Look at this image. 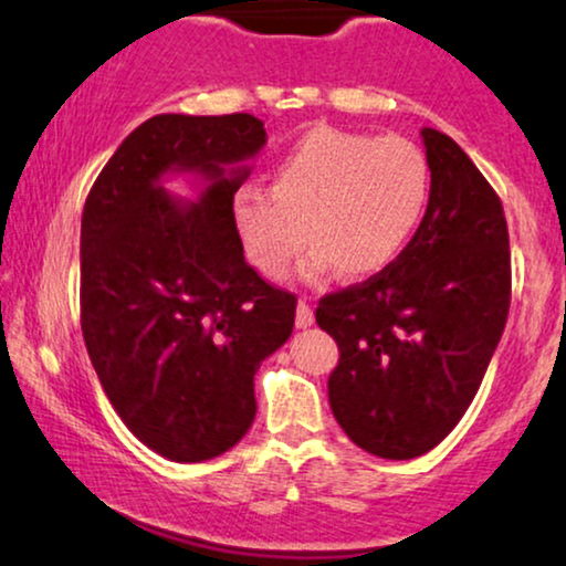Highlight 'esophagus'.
<instances>
[{"instance_id": "1", "label": "esophagus", "mask_w": 566, "mask_h": 566, "mask_svg": "<svg viewBox=\"0 0 566 566\" xmlns=\"http://www.w3.org/2000/svg\"><path fill=\"white\" fill-rule=\"evenodd\" d=\"M295 324L301 326V329H305V326H311V324H313V308H311L308 297H301V301H297V316H295Z\"/></svg>"}]
</instances>
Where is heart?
<instances>
[{
  "label": "heart",
  "mask_w": 566,
  "mask_h": 566,
  "mask_svg": "<svg viewBox=\"0 0 566 566\" xmlns=\"http://www.w3.org/2000/svg\"><path fill=\"white\" fill-rule=\"evenodd\" d=\"M430 189V160L411 139L322 126L276 160L271 189L244 184L231 210L244 255L263 276L287 274L308 237V274L335 265L360 279L403 253Z\"/></svg>",
  "instance_id": "heart-1"
}]
</instances>
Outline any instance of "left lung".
<instances>
[{"mask_svg": "<svg viewBox=\"0 0 566 566\" xmlns=\"http://www.w3.org/2000/svg\"><path fill=\"white\" fill-rule=\"evenodd\" d=\"M432 189L417 234L379 274L329 292L316 322L335 337L329 406L358 448L417 459L478 395L512 303L503 206L448 134L424 128Z\"/></svg>", "mask_w": 566, "mask_h": 566, "instance_id": "8db88e82", "label": "left lung"}]
</instances>
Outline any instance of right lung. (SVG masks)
Listing matches in <instances>:
<instances>
[{
    "label": "right lung",
    "instance_id": "1",
    "mask_svg": "<svg viewBox=\"0 0 566 566\" xmlns=\"http://www.w3.org/2000/svg\"><path fill=\"white\" fill-rule=\"evenodd\" d=\"M265 145L250 113L155 115L88 189L81 216V332L102 390L163 459L195 464L242 440L253 377L295 326L297 297L244 261L234 192ZM168 170L208 175L200 203L161 192Z\"/></svg>",
    "mask_w": 566,
    "mask_h": 566
}]
</instances>
